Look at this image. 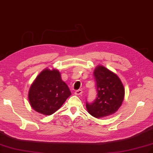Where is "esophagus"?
I'll use <instances>...</instances> for the list:
<instances>
[{"mask_svg": "<svg viewBox=\"0 0 153 153\" xmlns=\"http://www.w3.org/2000/svg\"><path fill=\"white\" fill-rule=\"evenodd\" d=\"M74 94H75V95H77V96L81 95L82 94H83V91H82V90H77V91H75Z\"/></svg>", "mask_w": 153, "mask_h": 153, "instance_id": "esophagus-1", "label": "esophagus"}]
</instances>
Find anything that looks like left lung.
<instances>
[{
  "instance_id": "8db88e82",
  "label": "left lung",
  "mask_w": 153,
  "mask_h": 153,
  "mask_svg": "<svg viewBox=\"0 0 153 153\" xmlns=\"http://www.w3.org/2000/svg\"><path fill=\"white\" fill-rule=\"evenodd\" d=\"M96 82L97 97L93 103H87L90 114L102 118L116 112L125 96L123 85L116 74L102 65H98L94 72Z\"/></svg>"
}]
</instances>
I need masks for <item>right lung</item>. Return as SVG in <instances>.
Segmentation results:
<instances>
[{
    "label": "right lung",
    "mask_w": 153,
    "mask_h": 153,
    "mask_svg": "<svg viewBox=\"0 0 153 153\" xmlns=\"http://www.w3.org/2000/svg\"><path fill=\"white\" fill-rule=\"evenodd\" d=\"M71 92L57 69L45 68L31 85L28 100L36 112L49 116L59 109Z\"/></svg>",
    "instance_id": "obj_1"
}]
</instances>
